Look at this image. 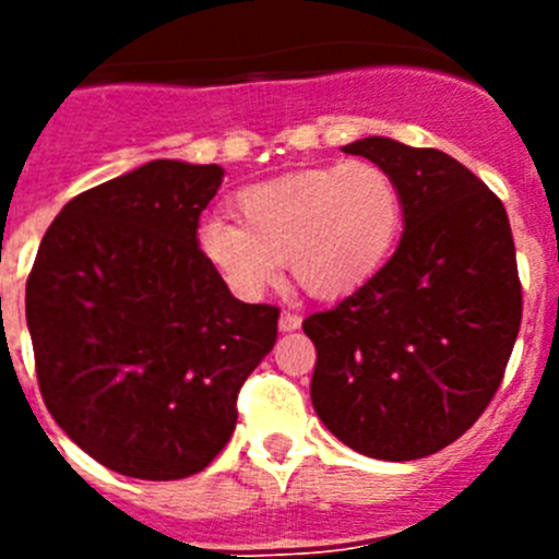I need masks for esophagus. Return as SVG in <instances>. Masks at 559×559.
<instances>
[{
  "mask_svg": "<svg viewBox=\"0 0 559 559\" xmlns=\"http://www.w3.org/2000/svg\"><path fill=\"white\" fill-rule=\"evenodd\" d=\"M299 324H302V319H299L296 313H288V310H285V313L280 316V330H283V333H294Z\"/></svg>",
  "mask_w": 559,
  "mask_h": 559,
  "instance_id": "obj_1",
  "label": "esophagus"
}]
</instances>
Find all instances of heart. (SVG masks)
<instances>
[{"instance_id": "1", "label": "heart", "mask_w": 559, "mask_h": 559, "mask_svg": "<svg viewBox=\"0 0 559 559\" xmlns=\"http://www.w3.org/2000/svg\"><path fill=\"white\" fill-rule=\"evenodd\" d=\"M240 226L199 224L201 257L240 299H260L283 274L310 296L335 299L360 288L392 254L403 195L386 167L367 159L285 173L235 195Z\"/></svg>"}]
</instances>
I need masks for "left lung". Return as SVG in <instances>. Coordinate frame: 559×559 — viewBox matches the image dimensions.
Listing matches in <instances>:
<instances>
[{
    "label": "left lung",
    "instance_id": "1",
    "mask_svg": "<svg viewBox=\"0 0 559 559\" xmlns=\"http://www.w3.org/2000/svg\"><path fill=\"white\" fill-rule=\"evenodd\" d=\"M344 153L392 173L403 237L378 274L302 322L310 400L347 448L412 462L462 437L501 386L523 308L510 218L442 151L367 136Z\"/></svg>",
    "mask_w": 559,
    "mask_h": 559
}]
</instances>
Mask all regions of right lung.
I'll use <instances>...</instances> for the list:
<instances>
[{
    "label": "right lung",
    "mask_w": 559,
    "mask_h": 559,
    "mask_svg": "<svg viewBox=\"0 0 559 559\" xmlns=\"http://www.w3.org/2000/svg\"><path fill=\"white\" fill-rule=\"evenodd\" d=\"M224 167L156 159L69 201L27 280V330L49 414L108 471L195 476L224 451L243 380L280 310L246 305L195 231Z\"/></svg>",
    "instance_id": "right-lung-1"
}]
</instances>
